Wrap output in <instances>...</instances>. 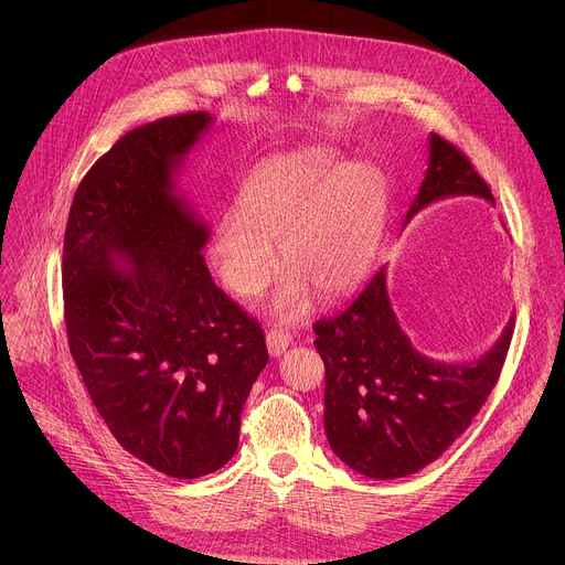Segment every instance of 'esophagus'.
<instances>
[{
	"instance_id": "esophagus-1",
	"label": "esophagus",
	"mask_w": 565,
	"mask_h": 565,
	"mask_svg": "<svg viewBox=\"0 0 565 565\" xmlns=\"http://www.w3.org/2000/svg\"><path fill=\"white\" fill-rule=\"evenodd\" d=\"M290 344H292V338H290L288 333H284V331H277V329H275V331H270V333L266 335V347H268L270 358L284 355Z\"/></svg>"
}]
</instances>
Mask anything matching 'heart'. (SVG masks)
I'll list each match as a JSON object with an SVG mask.
<instances>
[{
	"label": "heart",
	"instance_id": "heart-1",
	"mask_svg": "<svg viewBox=\"0 0 565 565\" xmlns=\"http://www.w3.org/2000/svg\"><path fill=\"white\" fill-rule=\"evenodd\" d=\"M386 218L377 172L344 163L327 147H297L255 168L244 205L227 207L214 230L210 262L223 286L257 295L277 268L288 270L270 301L279 321L308 315L312 290L324 299L349 292L369 273Z\"/></svg>",
	"mask_w": 565,
	"mask_h": 565
}]
</instances>
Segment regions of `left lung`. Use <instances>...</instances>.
Wrapping results in <instances>:
<instances>
[{
    "mask_svg": "<svg viewBox=\"0 0 565 565\" xmlns=\"http://www.w3.org/2000/svg\"><path fill=\"white\" fill-rule=\"evenodd\" d=\"M427 172L405 225L431 203L478 196L494 205L488 183L447 140L429 134ZM514 312L499 340L469 362L420 353L402 331L382 266L355 301L315 324L324 360V429L335 456L369 478L393 480L434 462L471 423L505 362Z\"/></svg>",
    "mask_w": 565,
    "mask_h": 565,
    "instance_id": "8db88e82",
    "label": "left lung"
}]
</instances>
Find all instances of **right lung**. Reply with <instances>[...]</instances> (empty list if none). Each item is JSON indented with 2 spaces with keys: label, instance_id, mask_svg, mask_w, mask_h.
Here are the masks:
<instances>
[{
  "label": "right lung",
  "instance_id": "right-lung-1",
  "mask_svg": "<svg viewBox=\"0 0 565 565\" xmlns=\"http://www.w3.org/2000/svg\"><path fill=\"white\" fill-rule=\"evenodd\" d=\"M207 111L125 134L79 183L64 234L68 349L94 405L156 471L199 478L236 451L268 364L264 331L210 277V225L179 185Z\"/></svg>",
  "mask_w": 565,
  "mask_h": 565
}]
</instances>
